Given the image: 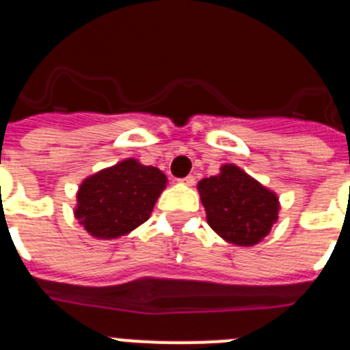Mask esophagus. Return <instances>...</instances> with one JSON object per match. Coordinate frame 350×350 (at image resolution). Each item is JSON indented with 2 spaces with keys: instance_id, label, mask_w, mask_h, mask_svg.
Listing matches in <instances>:
<instances>
[{
  "instance_id": "esophagus-1",
  "label": "esophagus",
  "mask_w": 350,
  "mask_h": 350,
  "mask_svg": "<svg viewBox=\"0 0 350 350\" xmlns=\"http://www.w3.org/2000/svg\"><path fill=\"white\" fill-rule=\"evenodd\" d=\"M180 184H184V185H194V182H196V178L193 177V175H189V177H185V178H180Z\"/></svg>"
}]
</instances>
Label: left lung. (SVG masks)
Wrapping results in <instances>:
<instances>
[{
  "mask_svg": "<svg viewBox=\"0 0 350 350\" xmlns=\"http://www.w3.org/2000/svg\"><path fill=\"white\" fill-rule=\"evenodd\" d=\"M198 193L210 228L238 247L259 243L279 221L277 193L233 163L222 165L217 175L198 182Z\"/></svg>",
  "mask_w": 350,
  "mask_h": 350,
  "instance_id": "8db88e82",
  "label": "left lung"
}]
</instances>
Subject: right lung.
<instances>
[{
  "mask_svg": "<svg viewBox=\"0 0 350 350\" xmlns=\"http://www.w3.org/2000/svg\"><path fill=\"white\" fill-rule=\"evenodd\" d=\"M166 182L159 168L128 157L83 178L73 215L98 240L124 237L150 217Z\"/></svg>",
  "mask_w": 350,
  "mask_h": 350,
  "instance_id": "1",
  "label": "right lung"
}]
</instances>
